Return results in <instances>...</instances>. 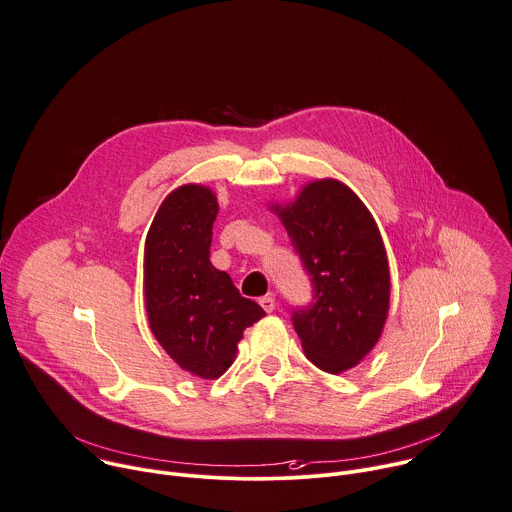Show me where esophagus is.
Returning <instances> with one entry per match:
<instances>
[{"instance_id": "1", "label": "esophagus", "mask_w": 512, "mask_h": 512, "mask_svg": "<svg viewBox=\"0 0 512 512\" xmlns=\"http://www.w3.org/2000/svg\"><path fill=\"white\" fill-rule=\"evenodd\" d=\"M259 305L263 307L265 313H273L275 311V297L273 295H265L259 299Z\"/></svg>"}]
</instances>
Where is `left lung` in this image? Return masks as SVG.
Listing matches in <instances>:
<instances>
[{"mask_svg":"<svg viewBox=\"0 0 512 512\" xmlns=\"http://www.w3.org/2000/svg\"><path fill=\"white\" fill-rule=\"evenodd\" d=\"M295 253L311 279L313 299L291 321L307 359L327 373L355 367L381 337L391 295L379 227L341 181L309 183L279 209Z\"/></svg>","mask_w":512,"mask_h":512,"instance_id":"obj_1","label":"left lung"}]
</instances>
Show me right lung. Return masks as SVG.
<instances>
[{
  "instance_id": "right-lung-1",
  "label": "right lung",
  "mask_w": 512,
  "mask_h": 512,
  "mask_svg": "<svg viewBox=\"0 0 512 512\" xmlns=\"http://www.w3.org/2000/svg\"><path fill=\"white\" fill-rule=\"evenodd\" d=\"M217 211L207 187L183 185L161 203L145 241L149 327L167 355L201 379L221 377L243 331L265 315L209 261Z\"/></svg>"
}]
</instances>
